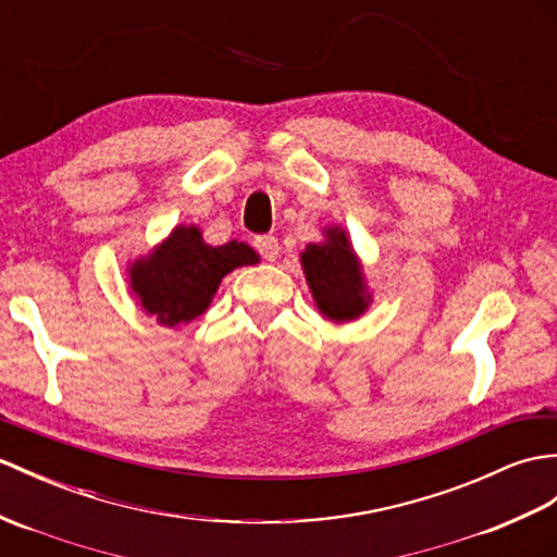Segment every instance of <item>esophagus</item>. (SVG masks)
Returning a JSON list of instances; mask_svg holds the SVG:
<instances>
[{"label":"esophagus","instance_id":"34e87169","mask_svg":"<svg viewBox=\"0 0 557 557\" xmlns=\"http://www.w3.org/2000/svg\"><path fill=\"white\" fill-rule=\"evenodd\" d=\"M253 247H256V251L261 253L265 261H275V258L280 256V242H277V237H273V235H261V237H256L253 239Z\"/></svg>","mask_w":557,"mask_h":557}]
</instances>
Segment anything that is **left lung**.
I'll use <instances>...</instances> for the list:
<instances>
[{"label": "left lung", "mask_w": 557, "mask_h": 557, "mask_svg": "<svg viewBox=\"0 0 557 557\" xmlns=\"http://www.w3.org/2000/svg\"><path fill=\"white\" fill-rule=\"evenodd\" d=\"M322 244H308L301 253L308 287L320 313L330 320H354L368 308L370 294H366L363 273L358 258L348 247L346 232L330 227Z\"/></svg>", "instance_id": "1"}]
</instances>
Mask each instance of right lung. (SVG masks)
I'll list each match as a JSON object with an SVG mask.
<instances>
[{"label": "right lung", "instance_id": "obj_1", "mask_svg": "<svg viewBox=\"0 0 557 557\" xmlns=\"http://www.w3.org/2000/svg\"><path fill=\"white\" fill-rule=\"evenodd\" d=\"M253 263L258 256L244 242L209 247L197 227L180 225L149 258L135 261L131 287L149 315H157L161 325L175 327L209 308L227 273Z\"/></svg>", "mask_w": 557, "mask_h": 557}]
</instances>
